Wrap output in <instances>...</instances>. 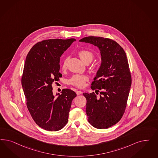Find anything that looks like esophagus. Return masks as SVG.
Returning <instances> with one entry per match:
<instances>
[{
  "label": "esophagus",
  "instance_id": "obj_1",
  "mask_svg": "<svg viewBox=\"0 0 158 158\" xmlns=\"http://www.w3.org/2000/svg\"><path fill=\"white\" fill-rule=\"evenodd\" d=\"M77 96H79V95H80V94H81V93H82V92L81 91H79V90H78V91H77Z\"/></svg>",
  "mask_w": 158,
  "mask_h": 158
}]
</instances>
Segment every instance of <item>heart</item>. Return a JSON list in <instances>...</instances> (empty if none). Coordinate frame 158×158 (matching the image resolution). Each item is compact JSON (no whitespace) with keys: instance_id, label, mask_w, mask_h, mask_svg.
<instances>
[{"instance_id":"obj_1","label":"heart","mask_w":158,"mask_h":158,"mask_svg":"<svg viewBox=\"0 0 158 158\" xmlns=\"http://www.w3.org/2000/svg\"><path fill=\"white\" fill-rule=\"evenodd\" d=\"M79 56L81 58V60L84 62H86V61L90 60H92L93 55L92 53L89 51L83 50H81L79 52ZM67 59H65L62 64V69H65L67 68ZM88 80V77L86 75H75L72 77V78L70 79L69 82L70 83L73 85L77 86L78 87H83L85 85V82L86 81Z\"/></svg>"}]
</instances>
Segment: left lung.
Segmentation results:
<instances>
[{"label":"left lung","mask_w":158,"mask_h":158,"mask_svg":"<svg viewBox=\"0 0 158 158\" xmlns=\"http://www.w3.org/2000/svg\"><path fill=\"white\" fill-rule=\"evenodd\" d=\"M79 42L91 44L100 51V66L91 86L96 93H84L83 96L89 122L97 129H107L119 121L126 107L131 85L126 54L110 39L88 36ZM98 92L101 96H97Z\"/></svg>","instance_id":"left-lung-1"}]
</instances>
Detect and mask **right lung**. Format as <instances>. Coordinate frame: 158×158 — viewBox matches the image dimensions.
I'll return each mask as SVG.
<instances>
[{
  "mask_svg": "<svg viewBox=\"0 0 158 158\" xmlns=\"http://www.w3.org/2000/svg\"><path fill=\"white\" fill-rule=\"evenodd\" d=\"M75 39H48L35 44L26 58L21 84L29 111L35 123L48 131L62 129L68 120L75 91L53 93L52 84L62 77L60 60Z\"/></svg>",
  "mask_w": 158,
  "mask_h": 158,
  "instance_id": "1",
  "label": "right lung"
}]
</instances>
